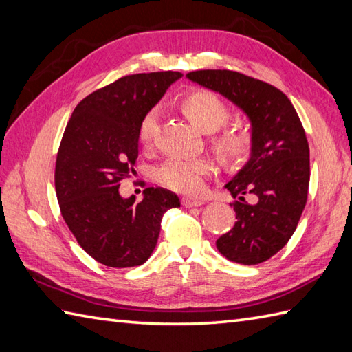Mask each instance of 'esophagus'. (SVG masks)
Listing matches in <instances>:
<instances>
[{
	"label": "esophagus",
	"mask_w": 352,
	"mask_h": 352,
	"mask_svg": "<svg viewBox=\"0 0 352 352\" xmlns=\"http://www.w3.org/2000/svg\"><path fill=\"white\" fill-rule=\"evenodd\" d=\"M182 205L185 208H196V206H201L203 200L199 197H184L182 199Z\"/></svg>",
	"instance_id": "34e87169"
}]
</instances>
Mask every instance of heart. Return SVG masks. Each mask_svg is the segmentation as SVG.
<instances>
[{
  "label": "heart",
  "mask_w": 352,
  "mask_h": 352,
  "mask_svg": "<svg viewBox=\"0 0 352 352\" xmlns=\"http://www.w3.org/2000/svg\"><path fill=\"white\" fill-rule=\"evenodd\" d=\"M182 111L205 132H212L215 151L228 161H244L252 153L253 132L244 124H226L230 119V107L217 93L206 89L185 91L181 98ZM160 128V108L146 111L138 124V140L143 146H151ZM212 170V164L205 158L171 156L158 168L156 177L161 185L177 192L192 194L201 190L203 177Z\"/></svg>",
  "instance_id": "b5f03b06"
}]
</instances>
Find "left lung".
<instances>
[{
    "mask_svg": "<svg viewBox=\"0 0 352 352\" xmlns=\"http://www.w3.org/2000/svg\"><path fill=\"white\" fill-rule=\"evenodd\" d=\"M186 76L232 100L252 123V156L226 184L235 199L230 206L236 223L217 239V248L232 262L262 263L287 244L306 206V132L291 100L274 85L226 69L194 70Z\"/></svg>",
    "mask_w": 352,
    "mask_h": 352,
    "instance_id": "obj_1",
    "label": "left lung"
}]
</instances>
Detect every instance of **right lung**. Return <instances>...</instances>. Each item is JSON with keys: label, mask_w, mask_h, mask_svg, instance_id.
Masks as SVG:
<instances>
[{"label": "right lung", "mask_w": 352, "mask_h": 352, "mask_svg": "<svg viewBox=\"0 0 352 352\" xmlns=\"http://www.w3.org/2000/svg\"><path fill=\"white\" fill-rule=\"evenodd\" d=\"M181 72L126 75L76 105L58 147L56 192L61 215L85 253L111 268L149 259L162 215L181 206L175 192L149 186L142 201L123 199L120 182L134 173L138 124Z\"/></svg>", "instance_id": "obj_1"}]
</instances>
